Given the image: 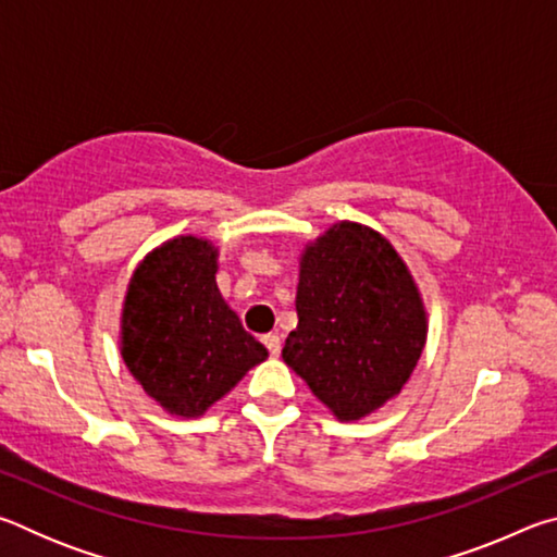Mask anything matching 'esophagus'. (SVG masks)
<instances>
[{
  "mask_svg": "<svg viewBox=\"0 0 557 557\" xmlns=\"http://www.w3.org/2000/svg\"><path fill=\"white\" fill-rule=\"evenodd\" d=\"M262 344L268 346L270 356H280V351H282V342H280V336H277V334H265V336H262Z\"/></svg>",
  "mask_w": 557,
  "mask_h": 557,
  "instance_id": "esophagus-1",
  "label": "esophagus"
}]
</instances>
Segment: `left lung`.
Returning <instances> with one entry per match:
<instances>
[{"instance_id": "1", "label": "left lung", "mask_w": 557, "mask_h": 557, "mask_svg": "<svg viewBox=\"0 0 557 557\" xmlns=\"http://www.w3.org/2000/svg\"><path fill=\"white\" fill-rule=\"evenodd\" d=\"M299 324L282 358L338 420L398 395L425 346V309L393 245L338 223L299 262Z\"/></svg>"}]
</instances>
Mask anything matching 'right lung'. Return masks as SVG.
Returning <instances> with one entry per match:
<instances>
[{"label":"right lung","mask_w":557,"mask_h":557,"mask_svg":"<svg viewBox=\"0 0 557 557\" xmlns=\"http://www.w3.org/2000/svg\"><path fill=\"white\" fill-rule=\"evenodd\" d=\"M215 248L182 235L149 252L129 282L122 358L149 398L184 418L221 400L268 348L215 285Z\"/></svg>","instance_id":"1"}]
</instances>
